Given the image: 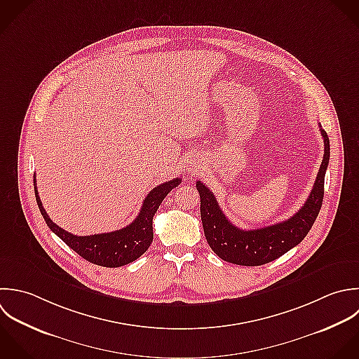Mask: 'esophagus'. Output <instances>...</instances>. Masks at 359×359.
Here are the masks:
<instances>
[{
	"label": "esophagus",
	"mask_w": 359,
	"mask_h": 359,
	"mask_svg": "<svg viewBox=\"0 0 359 359\" xmlns=\"http://www.w3.org/2000/svg\"><path fill=\"white\" fill-rule=\"evenodd\" d=\"M187 169H189L191 173H194V172H197V169H198V168H197L196 165H190Z\"/></svg>",
	"instance_id": "34e87169"
}]
</instances>
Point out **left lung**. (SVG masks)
I'll use <instances>...</instances> for the list:
<instances>
[{"label": "left lung", "instance_id": "1", "mask_svg": "<svg viewBox=\"0 0 359 359\" xmlns=\"http://www.w3.org/2000/svg\"><path fill=\"white\" fill-rule=\"evenodd\" d=\"M320 133L325 142V155L316 182L304 207L287 221L252 231L241 229L228 221L212 191L200 180L197 182L204 235L218 257L238 266H262L281 257L305 239L323 204L325 175L330 159L327 133L322 127Z\"/></svg>", "mask_w": 359, "mask_h": 359}]
</instances>
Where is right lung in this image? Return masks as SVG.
I'll return each instance as SVG.
<instances>
[{"label":"right lung","mask_w":359,"mask_h":359,"mask_svg":"<svg viewBox=\"0 0 359 359\" xmlns=\"http://www.w3.org/2000/svg\"><path fill=\"white\" fill-rule=\"evenodd\" d=\"M180 183L182 179L176 177L152 189L149 194L145 197L137 218L126 228L109 233L76 236L64 231L48 218L40 201L39 193L36 190V176H33L36 201L47 226L82 259L96 266L110 269L133 263L148 250L154 239V215L159 208L161 203L163 201V198L172 191V189L177 187Z\"/></svg>","instance_id":"obj_1"}]
</instances>
